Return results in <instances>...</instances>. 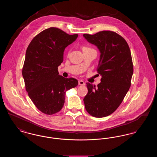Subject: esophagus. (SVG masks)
I'll use <instances>...</instances> for the list:
<instances>
[{
  "instance_id": "1",
  "label": "esophagus",
  "mask_w": 157,
  "mask_h": 157,
  "mask_svg": "<svg viewBox=\"0 0 157 157\" xmlns=\"http://www.w3.org/2000/svg\"><path fill=\"white\" fill-rule=\"evenodd\" d=\"M78 83H79V85H82V86H83V85H85V82H83V81H82V80L79 81H78Z\"/></svg>"
}]
</instances>
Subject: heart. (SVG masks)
<instances>
[{"label": "heart", "instance_id": "heart-1", "mask_svg": "<svg viewBox=\"0 0 157 157\" xmlns=\"http://www.w3.org/2000/svg\"><path fill=\"white\" fill-rule=\"evenodd\" d=\"M91 49V48H90V47L86 46H83V48H82L83 51H86V50H88V49Z\"/></svg>", "mask_w": 157, "mask_h": 157}]
</instances>
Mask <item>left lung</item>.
<instances>
[{
	"label": "left lung",
	"mask_w": 157,
	"mask_h": 157,
	"mask_svg": "<svg viewBox=\"0 0 157 157\" xmlns=\"http://www.w3.org/2000/svg\"><path fill=\"white\" fill-rule=\"evenodd\" d=\"M83 36L101 53L97 71L102 76L97 87L86 83L85 107L92 117H107L118 108L131 86L134 72L131 51L127 41L112 31Z\"/></svg>",
	"instance_id": "left-lung-1"
}]
</instances>
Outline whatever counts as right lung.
<instances>
[{"instance_id":"obj_1","label":"right lung","mask_w":157,"mask_h":157,"mask_svg":"<svg viewBox=\"0 0 157 157\" xmlns=\"http://www.w3.org/2000/svg\"><path fill=\"white\" fill-rule=\"evenodd\" d=\"M78 36L52 27L39 33L27 48L22 69L25 88L33 103L45 114L60 111L66 92L78 84L75 78L59 75L58 69L65 49Z\"/></svg>"}]
</instances>
